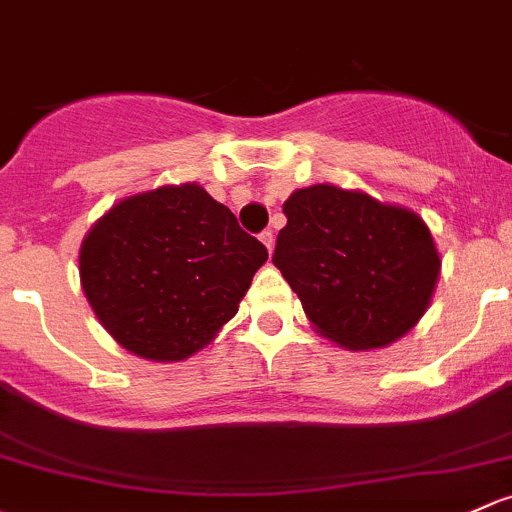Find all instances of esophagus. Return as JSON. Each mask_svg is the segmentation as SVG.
Returning a JSON list of instances; mask_svg holds the SVG:
<instances>
[{
  "instance_id": "34e87169",
  "label": "esophagus",
  "mask_w": 512,
  "mask_h": 512,
  "mask_svg": "<svg viewBox=\"0 0 512 512\" xmlns=\"http://www.w3.org/2000/svg\"><path fill=\"white\" fill-rule=\"evenodd\" d=\"M260 240H262V245H265L267 250L272 252V247H274V233H272V230H265V233H260Z\"/></svg>"
}]
</instances>
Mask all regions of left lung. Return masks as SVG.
<instances>
[{
    "label": "left lung",
    "mask_w": 512,
    "mask_h": 512,
    "mask_svg": "<svg viewBox=\"0 0 512 512\" xmlns=\"http://www.w3.org/2000/svg\"><path fill=\"white\" fill-rule=\"evenodd\" d=\"M284 215L272 262L321 336L370 351L422 319L441 260L417 213L316 184L294 191Z\"/></svg>",
    "instance_id": "left-lung-1"
}]
</instances>
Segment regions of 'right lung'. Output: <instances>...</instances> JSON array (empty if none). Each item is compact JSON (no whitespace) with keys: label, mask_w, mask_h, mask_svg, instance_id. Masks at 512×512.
<instances>
[{"label":"right lung","mask_w":512,"mask_h":512,"mask_svg":"<svg viewBox=\"0 0 512 512\" xmlns=\"http://www.w3.org/2000/svg\"><path fill=\"white\" fill-rule=\"evenodd\" d=\"M198 184L161 186L112 206L80 245V284L100 324L139 358L171 363L213 341L265 265Z\"/></svg>","instance_id":"obj_1"}]
</instances>
